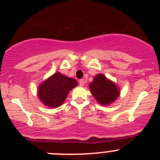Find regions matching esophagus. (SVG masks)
Wrapping results in <instances>:
<instances>
[{"instance_id": "34e87169", "label": "esophagus", "mask_w": 160, "mask_h": 160, "mask_svg": "<svg viewBox=\"0 0 160 160\" xmlns=\"http://www.w3.org/2000/svg\"><path fill=\"white\" fill-rule=\"evenodd\" d=\"M85 84V81H84V79H80L79 80V85L81 86V87H83Z\"/></svg>"}]
</instances>
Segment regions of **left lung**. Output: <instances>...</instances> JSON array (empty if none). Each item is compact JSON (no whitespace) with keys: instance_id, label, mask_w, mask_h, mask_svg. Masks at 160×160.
Segmentation results:
<instances>
[{"instance_id":"1","label":"left lung","mask_w":160,"mask_h":160,"mask_svg":"<svg viewBox=\"0 0 160 160\" xmlns=\"http://www.w3.org/2000/svg\"><path fill=\"white\" fill-rule=\"evenodd\" d=\"M89 87L93 96L101 105L111 104L119 95V89L116 84L107 78L102 73L97 74Z\"/></svg>"}]
</instances>
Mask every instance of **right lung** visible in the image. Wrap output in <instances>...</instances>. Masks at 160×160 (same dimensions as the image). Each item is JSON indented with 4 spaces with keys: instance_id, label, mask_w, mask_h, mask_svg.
<instances>
[{
    "instance_id": "add662e5",
    "label": "right lung",
    "mask_w": 160,
    "mask_h": 160,
    "mask_svg": "<svg viewBox=\"0 0 160 160\" xmlns=\"http://www.w3.org/2000/svg\"><path fill=\"white\" fill-rule=\"evenodd\" d=\"M77 85L75 79L57 72L41 83L38 95L46 107H58L64 102L69 92Z\"/></svg>"
}]
</instances>
